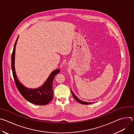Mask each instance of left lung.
Returning a JSON list of instances; mask_svg holds the SVG:
<instances>
[{
    "mask_svg": "<svg viewBox=\"0 0 134 134\" xmlns=\"http://www.w3.org/2000/svg\"><path fill=\"white\" fill-rule=\"evenodd\" d=\"M71 93H72V96H73V98L75 99V100L77 101L78 102H79L80 103H81V104H92V103L91 102H84V101H81V100H80L76 96V95L74 94V93L72 92V91H71Z\"/></svg>",
    "mask_w": 134,
    "mask_h": 134,
    "instance_id": "obj_1",
    "label": "left lung"
}]
</instances>
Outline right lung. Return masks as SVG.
Wrapping results in <instances>:
<instances>
[{"instance_id": "obj_1", "label": "right lung", "mask_w": 134, "mask_h": 134, "mask_svg": "<svg viewBox=\"0 0 134 134\" xmlns=\"http://www.w3.org/2000/svg\"><path fill=\"white\" fill-rule=\"evenodd\" d=\"M17 39L18 38L15 43L12 54V69L14 80L16 87L24 98L27 101L36 105H46L51 101L53 99V91L52 89V83L54 76L59 72V70L57 69L56 70L52 72L44 85L39 88L30 89L24 86L18 81L15 74L14 68L15 47Z\"/></svg>"}]
</instances>
